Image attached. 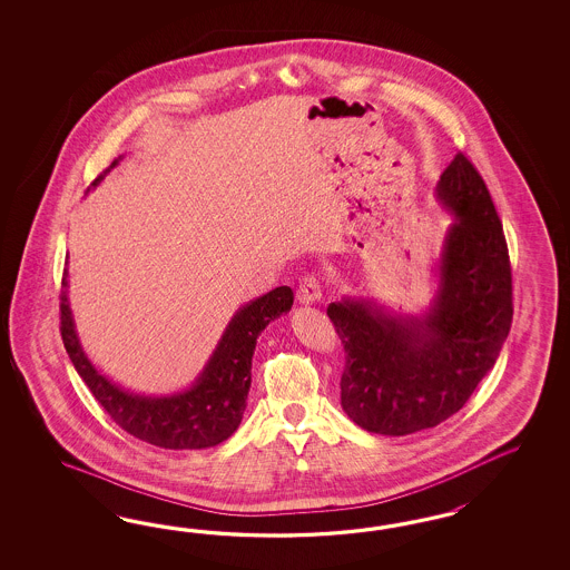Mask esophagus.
<instances>
[{
  "mask_svg": "<svg viewBox=\"0 0 570 570\" xmlns=\"http://www.w3.org/2000/svg\"><path fill=\"white\" fill-rule=\"evenodd\" d=\"M296 298L301 305H313L317 301H322V284L315 276H305L298 284Z\"/></svg>",
  "mask_w": 570,
  "mask_h": 570,
  "instance_id": "34e87169",
  "label": "esophagus"
}]
</instances>
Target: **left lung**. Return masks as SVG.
Listing matches in <instances>:
<instances>
[{"label":"left lung","mask_w":570,"mask_h":570,"mask_svg":"<svg viewBox=\"0 0 570 570\" xmlns=\"http://www.w3.org/2000/svg\"><path fill=\"white\" fill-rule=\"evenodd\" d=\"M434 196L453 222L424 313H397L372 296L328 305L345 345L341 405L363 431L405 436L460 412L510 332L512 272L483 177L455 155Z\"/></svg>","instance_id":"left-lung-1"}]
</instances>
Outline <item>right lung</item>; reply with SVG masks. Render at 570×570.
Instances as JSON below:
<instances>
[{
    "label": "right lung",
    "instance_id": "1",
    "mask_svg": "<svg viewBox=\"0 0 570 570\" xmlns=\"http://www.w3.org/2000/svg\"><path fill=\"white\" fill-rule=\"evenodd\" d=\"M121 160L119 156L87 194L96 190ZM293 301V291L279 286L238 307L200 374L190 386L169 395L134 393L108 379L87 357L70 309L69 269L62 277L60 332L77 374L122 431L156 448L207 449L224 443L240 426L257 338L269 322L291 311Z\"/></svg>",
    "mask_w": 570,
    "mask_h": 570
}]
</instances>
